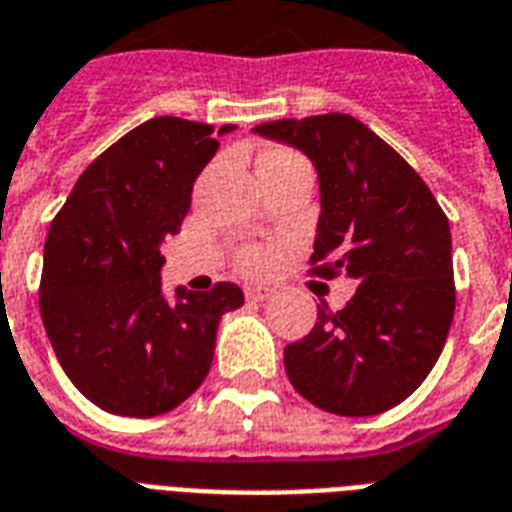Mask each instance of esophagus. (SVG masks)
<instances>
[{
  "instance_id": "esophagus-1",
  "label": "esophagus",
  "mask_w": 512,
  "mask_h": 512,
  "mask_svg": "<svg viewBox=\"0 0 512 512\" xmlns=\"http://www.w3.org/2000/svg\"><path fill=\"white\" fill-rule=\"evenodd\" d=\"M244 298L249 304H260V301L271 298V287H244Z\"/></svg>"
}]
</instances>
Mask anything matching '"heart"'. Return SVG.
<instances>
[{
    "label": "heart",
    "mask_w": 512,
    "mask_h": 512,
    "mask_svg": "<svg viewBox=\"0 0 512 512\" xmlns=\"http://www.w3.org/2000/svg\"><path fill=\"white\" fill-rule=\"evenodd\" d=\"M293 162L304 160L290 149H271L257 160V170H260V173H268V170L285 168V165H293ZM268 263H271V255H268L266 249H260V246H246V249H241L236 257V266L241 274H263L268 268Z\"/></svg>",
    "instance_id": "1"
}]
</instances>
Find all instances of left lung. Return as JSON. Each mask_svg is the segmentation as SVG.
I'll return each instance as SVG.
<instances>
[{
    "mask_svg": "<svg viewBox=\"0 0 512 512\" xmlns=\"http://www.w3.org/2000/svg\"><path fill=\"white\" fill-rule=\"evenodd\" d=\"M255 132L317 168L323 214L309 274L358 282L344 309L323 301L312 331L287 344V377L333 415L391 410L429 377L453 323L448 217L407 160L347 113L266 121Z\"/></svg>",
    "mask_w": 512,
    "mask_h": 512,
    "instance_id": "obj_1",
    "label": "left lung"
}]
</instances>
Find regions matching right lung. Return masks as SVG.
<instances>
[{"instance_id":"add662e5","label":"right lung","mask_w":512,"mask_h":512,"mask_svg":"<svg viewBox=\"0 0 512 512\" xmlns=\"http://www.w3.org/2000/svg\"><path fill=\"white\" fill-rule=\"evenodd\" d=\"M211 135L179 116L135 127L83 170L45 238V333L75 388L113 415L154 418L189 399L214 361L219 317L244 304L233 282L162 298L160 246L219 149Z\"/></svg>"}]
</instances>
